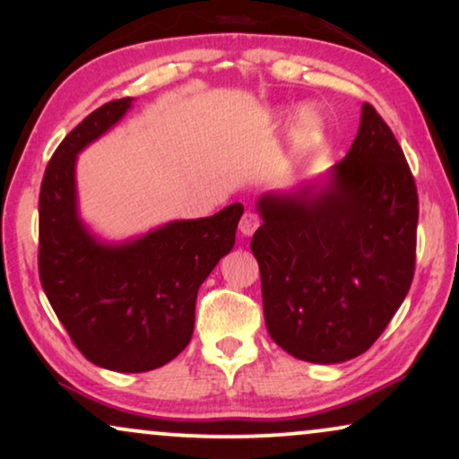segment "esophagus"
I'll list each match as a JSON object with an SVG mask.
<instances>
[{
	"mask_svg": "<svg viewBox=\"0 0 459 459\" xmlns=\"http://www.w3.org/2000/svg\"><path fill=\"white\" fill-rule=\"evenodd\" d=\"M258 226H260V218L252 212H246V213H243L241 222H239V233L243 237H252L254 230L258 229Z\"/></svg>",
	"mask_w": 459,
	"mask_h": 459,
	"instance_id": "1",
	"label": "esophagus"
}]
</instances>
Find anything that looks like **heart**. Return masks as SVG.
<instances>
[{
	"mask_svg": "<svg viewBox=\"0 0 459 459\" xmlns=\"http://www.w3.org/2000/svg\"><path fill=\"white\" fill-rule=\"evenodd\" d=\"M279 115H285V111H279ZM323 127H325V124H323V117L315 108H302L290 132L291 157H300L308 149H313L316 140L321 138Z\"/></svg>",
	"mask_w": 459,
	"mask_h": 459,
	"instance_id": "heart-1",
	"label": "heart"
}]
</instances>
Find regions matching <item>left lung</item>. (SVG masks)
I'll use <instances>...</instances> for the list:
<instances>
[{"label": "left lung", "mask_w": 459, "mask_h": 459, "mask_svg": "<svg viewBox=\"0 0 459 459\" xmlns=\"http://www.w3.org/2000/svg\"><path fill=\"white\" fill-rule=\"evenodd\" d=\"M252 252L271 338L300 361L363 354L411 287L418 193L394 134L371 105L346 157L255 201Z\"/></svg>", "instance_id": "8db88e82"}]
</instances>
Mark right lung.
Segmentation results:
<instances>
[{
	"label": "right lung",
	"mask_w": 459,
	"mask_h": 459,
	"mask_svg": "<svg viewBox=\"0 0 459 459\" xmlns=\"http://www.w3.org/2000/svg\"><path fill=\"white\" fill-rule=\"evenodd\" d=\"M121 98L90 113L48 163L39 193V279L54 313L88 361L140 374L185 351L197 291L235 247L241 204L210 218L169 220L108 241L82 218L77 157L132 108Z\"/></svg>",
	"instance_id": "1"
}]
</instances>
